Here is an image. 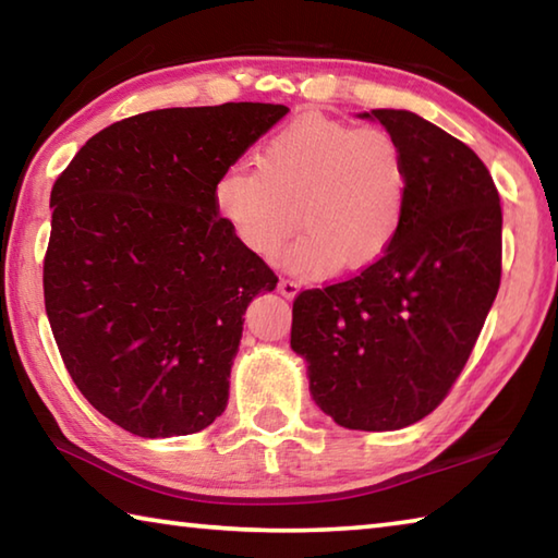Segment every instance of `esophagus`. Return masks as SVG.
<instances>
[{
    "label": "esophagus",
    "instance_id": "obj_1",
    "mask_svg": "<svg viewBox=\"0 0 558 558\" xmlns=\"http://www.w3.org/2000/svg\"><path fill=\"white\" fill-rule=\"evenodd\" d=\"M278 290H280V295H286V298H295L298 295V290H300V286L295 280H290V278H280V282H278Z\"/></svg>",
    "mask_w": 558,
    "mask_h": 558
}]
</instances>
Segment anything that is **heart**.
<instances>
[{"mask_svg": "<svg viewBox=\"0 0 558 558\" xmlns=\"http://www.w3.org/2000/svg\"><path fill=\"white\" fill-rule=\"evenodd\" d=\"M256 169L233 167L214 184V209L245 251L295 270L374 266L399 235L409 204V159L384 128L302 116L272 132Z\"/></svg>", "mask_w": 558, "mask_h": 558, "instance_id": "b5f03b06", "label": "heart"}]
</instances>
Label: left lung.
I'll list each match as a JSON object with an SVG mask.
<instances>
[{"instance_id": "1", "label": "left lung", "mask_w": 558, "mask_h": 558, "mask_svg": "<svg viewBox=\"0 0 558 558\" xmlns=\"http://www.w3.org/2000/svg\"><path fill=\"white\" fill-rule=\"evenodd\" d=\"M409 159L391 248L356 276L300 290L290 347L335 423L396 430L426 418L465 369L502 278V206L472 149L409 110H372Z\"/></svg>"}]
</instances>
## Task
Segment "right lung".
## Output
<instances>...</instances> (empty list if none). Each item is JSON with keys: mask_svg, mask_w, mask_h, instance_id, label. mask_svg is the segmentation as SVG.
Returning <instances> with one entry per match:
<instances>
[{"mask_svg": "<svg viewBox=\"0 0 558 558\" xmlns=\"http://www.w3.org/2000/svg\"><path fill=\"white\" fill-rule=\"evenodd\" d=\"M286 112H140L93 135L56 179L51 332L93 409L140 438L189 436L226 409L243 313L278 276L216 214L214 184Z\"/></svg>", "mask_w": 558, "mask_h": 558, "instance_id": "obj_1", "label": "right lung"}]
</instances>
